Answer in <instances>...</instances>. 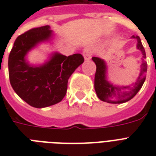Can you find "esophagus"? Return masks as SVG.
Listing matches in <instances>:
<instances>
[{
  "label": "esophagus",
  "instance_id": "34e87169",
  "mask_svg": "<svg viewBox=\"0 0 156 156\" xmlns=\"http://www.w3.org/2000/svg\"><path fill=\"white\" fill-rule=\"evenodd\" d=\"M83 54L86 61H88V60H90V59L91 58V56H92L93 54V51L91 48H86L85 49L83 50Z\"/></svg>",
  "mask_w": 156,
  "mask_h": 156
}]
</instances>
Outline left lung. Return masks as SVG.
I'll use <instances>...</instances> for the list:
<instances>
[{"label": "left lung", "instance_id": "1", "mask_svg": "<svg viewBox=\"0 0 156 156\" xmlns=\"http://www.w3.org/2000/svg\"><path fill=\"white\" fill-rule=\"evenodd\" d=\"M132 38L137 39V48L143 54V64L141 66L140 74L133 85L127 87H119L108 83L106 80V65L104 60L99 57H92V61L96 65L95 74V90L97 96L102 101L110 104H121L131 100L139 91L146 79V73L147 70V64L144 61L146 52L139 36L133 35Z\"/></svg>", "mask_w": 156, "mask_h": 156}]
</instances>
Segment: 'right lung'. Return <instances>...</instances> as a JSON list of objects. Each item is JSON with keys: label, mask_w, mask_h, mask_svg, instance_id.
<instances>
[{"label": "right lung", "mask_w": 156, "mask_h": 156, "mask_svg": "<svg viewBox=\"0 0 156 156\" xmlns=\"http://www.w3.org/2000/svg\"><path fill=\"white\" fill-rule=\"evenodd\" d=\"M49 29V26H44L20 35L9 56V77L12 87L22 100L38 108L63 100L69 78L84 61L79 53L66 56L56 52L48 62L40 67L29 66L25 56L38 43L51 37Z\"/></svg>", "instance_id": "right-lung-1"}]
</instances>
